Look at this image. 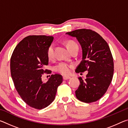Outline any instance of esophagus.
<instances>
[{
  "label": "esophagus",
  "mask_w": 128,
  "mask_h": 128,
  "mask_svg": "<svg viewBox=\"0 0 128 128\" xmlns=\"http://www.w3.org/2000/svg\"><path fill=\"white\" fill-rule=\"evenodd\" d=\"M70 77H69V76H63V79L64 80H68V79H70Z\"/></svg>",
  "instance_id": "esophagus-1"
}]
</instances>
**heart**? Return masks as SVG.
Instances as JSON below:
<instances>
[{"mask_svg":"<svg viewBox=\"0 0 128 128\" xmlns=\"http://www.w3.org/2000/svg\"><path fill=\"white\" fill-rule=\"evenodd\" d=\"M77 45L74 41L68 40L66 42V47L68 50L71 47ZM47 56L49 59H52L54 56V45L51 44L50 45L47 50ZM72 66L66 62H60L54 67V70L62 74H68L70 72Z\"/></svg>","mask_w":128,"mask_h":128,"instance_id":"1","label":"heart"}]
</instances>
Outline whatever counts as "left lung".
<instances>
[{
  "instance_id": "1",
  "label": "left lung",
  "mask_w": 128,
  "mask_h": 128,
  "mask_svg": "<svg viewBox=\"0 0 128 128\" xmlns=\"http://www.w3.org/2000/svg\"><path fill=\"white\" fill-rule=\"evenodd\" d=\"M66 34L76 38L82 50V61L76 72L88 71L85 80L79 77L80 84L76 96L85 103L94 102L107 92L114 74V60L106 41L90 29H77Z\"/></svg>"
}]
</instances>
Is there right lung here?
I'll return each instance as SVG.
<instances>
[{
	"instance_id": "add662e5",
	"label": "right lung",
	"mask_w": 128,
	"mask_h": 128,
	"mask_svg": "<svg viewBox=\"0 0 128 128\" xmlns=\"http://www.w3.org/2000/svg\"><path fill=\"white\" fill-rule=\"evenodd\" d=\"M54 40L52 36H29L19 42L10 58V73L17 92L25 102L38 110L54 101L62 75L52 74L43 82L42 76L47 70V50ZM48 73H50V70Z\"/></svg>"
}]
</instances>
